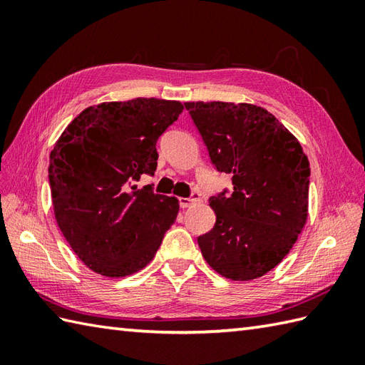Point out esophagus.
Instances as JSON below:
<instances>
[{
	"label": "esophagus",
	"mask_w": 365,
	"mask_h": 365,
	"mask_svg": "<svg viewBox=\"0 0 365 365\" xmlns=\"http://www.w3.org/2000/svg\"><path fill=\"white\" fill-rule=\"evenodd\" d=\"M197 200H200V199H199V195H196V192H192L191 197H180V199H178V202H180V207H182V208H187V207H190L192 202H197Z\"/></svg>",
	"instance_id": "34e87169"
}]
</instances>
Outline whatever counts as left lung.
<instances>
[{
	"instance_id": "1",
	"label": "left lung",
	"mask_w": 365,
	"mask_h": 365,
	"mask_svg": "<svg viewBox=\"0 0 365 365\" xmlns=\"http://www.w3.org/2000/svg\"><path fill=\"white\" fill-rule=\"evenodd\" d=\"M232 192L212 196L216 222L197 243L216 273L251 281L290 252L307 220L311 168L302 147L273 114L250 103H185Z\"/></svg>"
}]
</instances>
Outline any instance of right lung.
<instances>
[{"mask_svg":"<svg viewBox=\"0 0 365 365\" xmlns=\"http://www.w3.org/2000/svg\"><path fill=\"white\" fill-rule=\"evenodd\" d=\"M183 111L175 100L135 98L89 106L50 153L58 226L80 260L106 277L143 269L173 226L178 200L135 182L157 169V141Z\"/></svg>","mask_w":365,"mask_h":365,"instance_id":"obj_1","label":"right lung"}]
</instances>
